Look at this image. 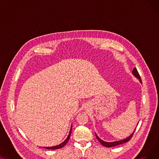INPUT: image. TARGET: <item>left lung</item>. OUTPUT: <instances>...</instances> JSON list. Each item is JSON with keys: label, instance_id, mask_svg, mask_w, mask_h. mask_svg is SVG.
<instances>
[{"label": "left lung", "instance_id": "left-lung-1", "mask_svg": "<svg viewBox=\"0 0 159 159\" xmlns=\"http://www.w3.org/2000/svg\"><path fill=\"white\" fill-rule=\"evenodd\" d=\"M132 73H133V75H134V76H135L136 78H137L138 79H139L140 82L142 83L141 78H140V77L139 73L137 70L135 68L134 69H133V71H132ZM134 132H135V130H134V131H133V132L131 133V134L128 137H127L126 139H123V140H118V141L111 142V143H107V142H106V141H104V140H101V139H100V138L97 135L96 133H95V136H96L97 140L100 142V143H101V144L102 146H105V147H107V148H111V147H113V146H118V145L122 144H124V143H127V142H128V141L131 139V137H133V133H134Z\"/></svg>", "mask_w": 159, "mask_h": 159}]
</instances>
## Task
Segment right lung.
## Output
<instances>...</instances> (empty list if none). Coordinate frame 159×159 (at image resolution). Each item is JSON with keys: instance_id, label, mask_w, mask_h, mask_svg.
Returning <instances> with one entry per match:
<instances>
[{"instance_id": "right-lung-1", "label": "right lung", "mask_w": 159, "mask_h": 159, "mask_svg": "<svg viewBox=\"0 0 159 159\" xmlns=\"http://www.w3.org/2000/svg\"><path fill=\"white\" fill-rule=\"evenodd\" d=\"M71 130H72V126H71V129H70V133L68 135V137L66 138V139L63 142V143H62L61 144H58V145H57L55 146H52V147H44V148H46V149H60L62 147H64L66 144L67 143H68L70 138V135H71Z\"/></svg>"}]
</instances>
